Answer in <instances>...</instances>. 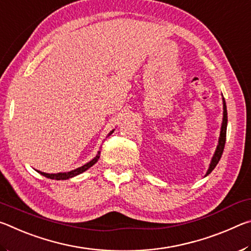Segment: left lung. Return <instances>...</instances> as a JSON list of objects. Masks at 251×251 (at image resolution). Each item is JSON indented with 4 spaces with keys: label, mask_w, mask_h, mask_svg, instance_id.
<instances>
[{
    "label": "left lung",
    "mask_w": 251,
    "mask_h": 251,
    "mask_svg": "<svg viewBox=\"0 0 251 251\" xmlns=\"http://www.w3.org/2000/svg\"><path fill=\"white\" fill-rule=\"evenodd\" d=\"M223 123H222V128H220V135H219V139H218V145L216 147V151L214 152V156L210 160L209 167H208V171L206 173L205 176H208L209 174L214 171V168L217 166L219 159L222 158L223 151H224V147H225V143H226V131H227V106H226V101H225V99L223 97Z\"/></svg>",
    "instance_id": "obj_1"
}]
</instances>
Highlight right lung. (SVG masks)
<instances>
[{"instance_id":"right-lung-1","label":"right lung","mask_w":251,"mask_h":251,"mask_svg":"<svg viewBox=\"0 0 251 251\" xmlns=\"http://www.w3.org/2000/svg\"><path fill=\"white\" fill-rule=\"evenodd\" d=\"M114 130L115 129H113V130H110L109 133H108V135H107V137L108 136H110L112 135L113 133H114ZM100 151H97V154H96V156L94 157V158H93L92 160H90L88 161V163H86L85 165H83L82 167H78V168H76V169H74V171H71V172H66V173H57V174H48V173H43V172H40V171H37V173L39 174H41V175H43V176H45L46 178H50V179H55V180H66V179H70V178H73V177H75V176H77V175H79V174H82V173H84L85 171H87L88 168H91L93 165H94L97 160H99V158H100Z\"/></svg>"}]
</instances>
